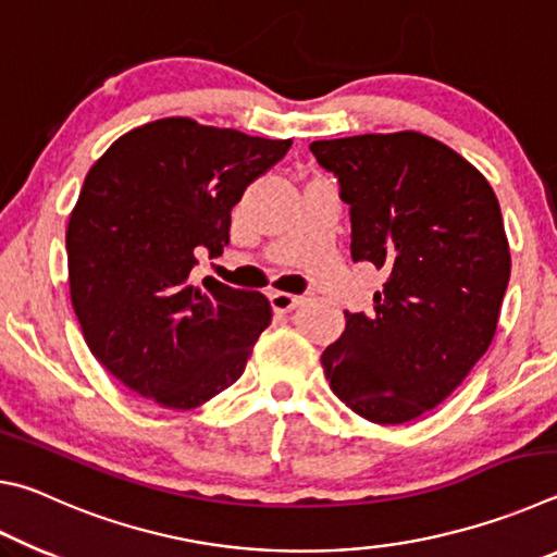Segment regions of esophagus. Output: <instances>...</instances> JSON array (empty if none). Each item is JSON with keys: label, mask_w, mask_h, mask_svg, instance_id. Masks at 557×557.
I'll return each instance as SVG.
<instances>
[{"label": "esophagus", "mask_w": 557, "mask_h": 557, "mask_svg": "<svg viewBox=\"0 0 557 557\" xmlns=\"http://www.w3.org/2000/svg\"><path fill=\"white\" fill-rule=\"evenodd\" d=\"M305 297L299 295H289V292H272L270 295V305L275 312H292V309L299 307Z\"/></svg>", "instance_id": "obj_1"}]
</instances>
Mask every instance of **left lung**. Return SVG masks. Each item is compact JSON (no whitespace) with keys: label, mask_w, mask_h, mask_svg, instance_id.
Here are the masks:
<instances>
[{"label":"left lung","mask_w":557,"mask_h":557,"mask_svg":"<svg viewBox=\"0 0 557 557\" xmlns=\"http://www.w3.org/2000/svg\"><path fill=\"white\" fill-rule=\"evenodd\" d=\"M317 162L351 209V258L385 270L369 314L322 366L338 400L400 425L461 385L496 334L511 277L502 209L484 174L420 132L319 139Z\"/></svg>","instance_id":"obj_1"}]
</instances>
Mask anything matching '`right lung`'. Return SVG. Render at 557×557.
<instances>
[{
  "mask_svg": "<svg viewBox=\"0 0 557 557\" xmlns=\"http://www.w3.org/2000/svg\"><path fill=\"white\" fill-rule=\"evenodd\" d=\"M289 145L164 117L90 166L65 231L71 301L90 354L129 391L191 410L243 375L270 301L194 285L191 270L221 256L233 206Z\"/></svg>",
  "mask_w": 557,
  "mask_h": 557,
  "instance_id": "add662e5",
  "label": "right lung"
}]
</instances>
